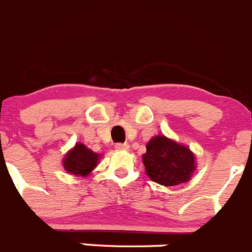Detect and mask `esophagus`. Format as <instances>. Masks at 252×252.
<instances>
[{"mask_svg": "<svg viewBox=\"0 0 252 252\" xmlns=\"http://www.w3.org/2000/svg\"><path fill=\"white\" fill-rule=\"evenodd\" d=\"M115 148L118 151H124V149H128V144L127 143H116Z\"/></svg>", "mask_w": 252, "mask_h": 252, "instance_id": "1", "label": "esophagus"}]
</instances>
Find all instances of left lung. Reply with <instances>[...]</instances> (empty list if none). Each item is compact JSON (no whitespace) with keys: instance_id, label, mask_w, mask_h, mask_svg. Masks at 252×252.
Returning <instances> with one entry per match:
<instances>
[{"instance_id":"left-lung-1","label":"left lung","mask_w":252,"mask_h":252,"mask_svg":"<svg viewBox=\"0 0 252 252\" xmlns=\"http://www.w3.org/2000/svg\"><path fill=\"white\" fill-rule=\"evenodd\" d=\"M143 164L151 180L164 186H175L190 180L195 170V157L188 147L157 136L147 144Z\"/></svg>"}]
</instances>
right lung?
Returning a JSON list of instances; mask_svg holds the SVG:
<instances>
[{
  "mask_svg": "<svg viewBox=\"0 0 252 252\" xmlns=\"http://www.w3.org/2000/svg\"><path fill=\"white\" fill-rule=\"evenodd\" d=\"M99 156L87 148L84 144H76L63 160V166L68 173L74 175H88L96 166Z\"/></svg>",
  "mask_w": 252,
  "mask_h": 252,
  "instance_id": "1",
  "label": "right lung"
}]
</instances>
